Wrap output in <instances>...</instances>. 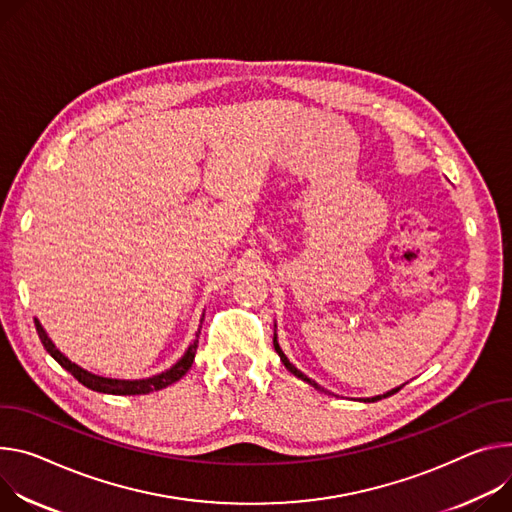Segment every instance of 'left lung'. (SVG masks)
I'll use <instances>...</instances> for the list:
<instances>
[{
  "label": "left lung",
  "mask_w": 512,
  "mask_h": 512,
  "mask_svg": "<svg viewBox=\"0 0 512 512\" xmlns=\"http://www.w3.org/2000/svg\"><path fill=\"white\" fill-rule=\"evenodd\" d=\"M273 347H275V351H277V355H280V359H282V363H284V365H286V367H288V371H292V374H294V376H296V378H300V380H304V382H308V384H310V386H314V388H316V390H322V388H320V386H318V384H316V382H312V380H310V378H306V376H304V374H302V371H300V369H296V367H294V365H292V363H290V359H288V357H286V355H284V351H282V349H280V345H277V339H275V337H273ZM398 390H402V386H400V388H396V390H390V392H386V394H384V396H374V398H363V402H378V400H382V398H388V396H392V394H396V392H398ZM322 392H324V390H322Z\"/></svg>",
  "instance_id": "8db88e82"
}]
</instances>
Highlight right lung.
<instances>
[{
  "instance_id": "right-lung-1",
  "label": "right lung",
  "mask_w": 512,
  "mask_h": 512,
  "mask_svg": "<svg viewBox=\"0 0 512 512\" xmlns=\"http://www.w3.org/2000/svg\"><path fill=\"white\" fill-rule=\"evenodd\" d=\"M36 324V333L40 337V343L44 345V349L51 353V357L61 365L65 367L69 374L79 382L83 384L85 388L94 390V392H104V394H116V396H134V394H149V392H155V390H161V388H167L169 384L177 382L179 378H183L185 374H188V369L192 367L194 363V357H196V349H198V339L190 345V349L185 351V355L167 371H163V374L159 376H153V378H147V380H110V378H100V376H94L89 374V371L81 369L79 365L71 363L55 345L53 341L46 337L44 329L40 327V322L34 320ZM200 333V331H198Z\"/></svg>"
}]
</instances>
